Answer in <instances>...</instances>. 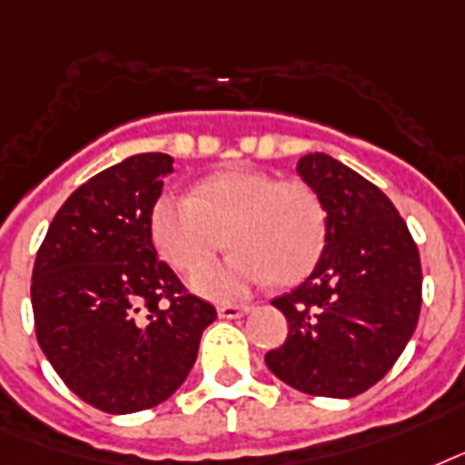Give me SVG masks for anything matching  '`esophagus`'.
Wrapping results in <instances>:
<instances>
[{"mask_svg": "<svg viewBox=\"0 0 465 465\" xmlns=\"http://www.w3.org/2000/svg\"><path fill=\"white\" fill-rule=\"evenodd\" d=\"M252 308L250 305H218V315L221 318H228V320H235V318H244Z\"/></svg>", "mask_w": 465, "mask_h": 465, "instance_id": "1", "label": "esophagus"}]
</instances>
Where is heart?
<instances>
[{"label": "heart", "mask_w": 465, "mask_h": 465, "mask_svg": "<svg viewBox=\"0 0 465 465\" xmlns=\"http://www.w3.org/2000/svg\"><path fill=\"white\" fill-rule=\"evenodd\" d=\"M150 230L164 262L179 272L211 262L228 235L235 254L192 273V286L230 301L273 279L296 283L308 276L325 250L327 211L311 183L232 167L203 179L193 196H160Z\"/></svg>", "instance_id": "heart-1"}]
</instances>
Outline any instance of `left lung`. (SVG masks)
<instances>
[{"label": "left lung", "instance_id": "left-lung-1", "mask_svg": "<svg viewBox=\"0 0 465 465\" xmlns=\"http://www.w3.org/2000/svg\"><path fill=\"white\" fill-rule=\"evenodd\" d=\"M327 211V242L298 289L273 298L289 337L264 356L301 393L354 398L408 347L422 305V266L408 225L379 186L325 153L296 164Z\"/></svg>", "mask_w": 465, "mask_h": 465}]
</instances>
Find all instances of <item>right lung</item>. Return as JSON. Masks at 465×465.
<instances>
[{"instance_id": "right-lung-1", "label": "right lung", "mask_w": 465, "mask_h": 465, "mask_svg": "<svg viewBox=\"0 0 465 465\" xmlns=\"http://www.w3.org/2000/svg\"><path fill=\"white\" fill-rule=\"evenodd\" d=\"M131 154L82 183L35 254L31 303L43 354L72 393L111 415L154 408L182 386L215 308L157 259L150 213L172 174Z\"/></svg>"}]
</instances>
